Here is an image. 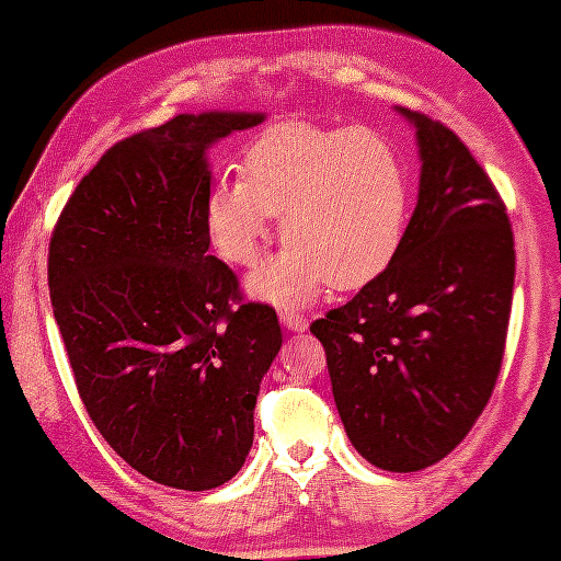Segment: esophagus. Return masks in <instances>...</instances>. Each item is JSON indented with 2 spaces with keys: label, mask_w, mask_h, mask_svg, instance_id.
<instances>
[{
  "label": "esophagus",
  "mask_w": 561,
  "mask_h": 561,
  "mask_svg": "<svg viewBox=\"0 0 561 561\" xmlns=\"http://www.w3.org/2000/svg\"><path fill=\"white\" fill-rule=\"evenodd\" d=\"M280 320L288 330H294V333H301V330H307V324H309L307 317L299 314V312H291V309H283Z\"/></svg>",
  "instance_id": "34e87169"
}]
</instances>
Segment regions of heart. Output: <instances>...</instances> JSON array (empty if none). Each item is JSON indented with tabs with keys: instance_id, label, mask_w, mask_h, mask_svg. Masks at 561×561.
<instances>
[{
	"instance_id": "obj_1",
	"label": "heart",
	"mask_w": 561,
	"mask_h": 561,
	"mask_svg": "<svg viewBox=\"0 0 561 561\" xmlns=\"http://www.w3.org/2000/svg\"><path fill=\"white\" fill-rule=\"evenodd\" d=\"M280 216L283 252L254 275L262 299L296 307L328 283L354 291L385 273L405 239L411 182L398 148L369 127L278 122L241 156V179L207 197L213 244L252 267Z\"/></svg>"
}]
</instances>
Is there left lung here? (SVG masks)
<instances>
[{
  "label": "left lung",
  "instance_id": "obj_1",
  "mask_svg": "<svg viewBox=\"0 0 561 561\" xmlns=\"http://www.w3.org/2000/svg\"><path fill=\"white\" fill-rule=\"evenodd\" d=\"M421 150L419 205L396 260L312 322L345 434L366 460L421 471L453 453L502 369L515 286L507 205L442 122L405 112Z\"/></svg>",
  "mask_w": 561,
  "mask_h": 561
}]
</instances>
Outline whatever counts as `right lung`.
I'll return each mask as SVG.
<instances>
[{
  "instance_id": "add662e5",
  "label": "right lung",
  "mask_w": 561,
  "mask_h": 561,
  "mask_svg": "<svg viewBox=\"0 0 561 561\" xmlns=\"http://www.w3.org/2000/svg\"><path fill=\"white\" fill-rule=\"evenodd\" d=\"M262 114H179L124 137L75 186L48 294L90 421L137 473L205 492L239 473L278 314L207 254L205 148Z\"/></svg>"
}]
</instances>
